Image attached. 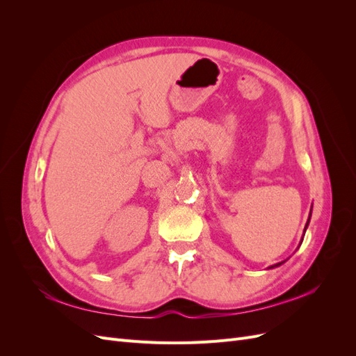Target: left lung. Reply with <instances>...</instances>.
Listing matches in <instances>:
<instances>
[{"label":"left lung","mask_w":356,"mask_h":356,"mask_svg":"<svg viewBox=\"0 0 356 356\" xmlns=\"http://www.w3.org/2000/svg\"><path fill=\"white\" fill-rule=\"evenodd\" d=\"M309 220H310V217H309ZM307 224H309V221H307ZM307 224H306V229H307ZM306 229H305V232H306ZM282 263H277V264H275V266H272V267H277V266H281Z\"/></svg>","instance_id":"obj_1"}]
</instances>
